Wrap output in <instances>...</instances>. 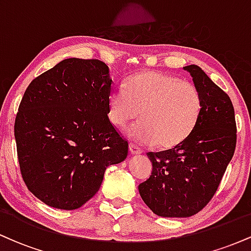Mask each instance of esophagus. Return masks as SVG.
<instances>
[{
	"mask_svg": "<svg viewBox=\"0 0 251 251\" xmlns=\"http://www.w3.org/2000/svg\"><path fill=\"white\" fill-rule=\"evenodd\" d=\"M129 152H131L132 154H140L143 151H142V149L138 148L137 145H134V144H131V145H129Z\"/></svg>",
	"mask_w": 251,
	"mask_h": 251,
	"instance_id": "34e87169",
	"label": "esophagus"
}]
</instances>
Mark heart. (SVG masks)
<instances>
[{"label": "heart", "mask_w": 251, "mask_h": 251, "mask_svg": "<svg viewBox=\"0 0 251 251\" xmlns=\"http://www.w3.org/2000/svg\"><path fill=\"white\" fill-rule=\"evenodd\" d=\"M108 119L124 128L132 120H140L127 129V135L143 145L172 149L190 137L200 120L201 96L192 82L172 74L144 71L126 80L125 88L109 94Z\"/></svg>", "instance_id": "obj_1"}]
</instances>
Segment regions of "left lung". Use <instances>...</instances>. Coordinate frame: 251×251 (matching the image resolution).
Wrapping results in <instances>:
<instances>
[{"label":"left lung","mask_w":251,"mask_h":251,"mask_svg":"<svg viewBox=\"0 0 251 251\" xmlns=\"http://www.w3.org/2000/svg\"><path fill=\"white\" fill-rule=\"evenodd\" d=\"M201 96L200 120L180 145L149 152L152 172L140 197L155 215L190 217L214 197L236 148L235 111L223 89L196 65L185 66Z\"/></svg>","instance_id":"obj_1"}]
</instances>
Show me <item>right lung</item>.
<instances>
[{
    "label": "right lung",
    "instance_id": "obj_1",
    "mask_svg": "<svg viewBox=\"0 0 251 251\" xmlns=\"http://www.w3.org/2000/svg\"><path fill=\"white\" fill-rule=\"evenodd\" d=\"M112 79L96 59L62 60L29 83L16 114L17 158L29 191L62 210L99 191L109 165L126 159L128 143L108 119Z\"/></svg>",
    "mask_w": 251,
    "mask_h": 251
}]
</instances>
